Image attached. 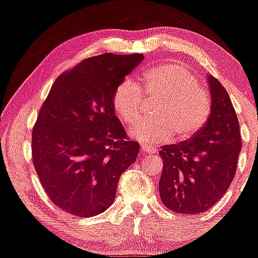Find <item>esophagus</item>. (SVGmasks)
Wrapping results in <instances>:
<instances>
[{"mask_svg":"<svg viewBox=\"0 0 258 258\" xmlns=\"http://www.w3.org/2000/svg\"><path fill=\"white\" fill-rule=\"evenodd\" d=\"M142 150L144 151V153H148V154H154L155 153V149H151L149 147H142Z\"/></svg>","mask_w":258,"mask_h":258,"instance_id":"1","label":"esophagus"}]
</instances>
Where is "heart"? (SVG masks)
Segmentation results:
<instances>
[{"label":"heart","mask_w":258,"mask_h":258,"mask_svg":"<svg viewBox=\"0 0 258 258\" xmlns=\"http://www.w3.org/2000/svg\"><path fill=\"white\" fill-rule=\"evenodd\" d=\"M145 91L142 95L141 90ZM145 98L159 102L153 115L131 130V136L142 144L168 142L175 136L187 141L206 126L212 114V99L200 80L187 68L178 63H163L142 74L141 85L131 78L117 84L111 95V105L125 125L141 119Z\"/></svg>","instance_id":"obj_1"}]
</instances>
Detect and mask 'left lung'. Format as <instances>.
I'll use <instances>...</instances> for the list:
<instances>
[{"mask_svg":"<svg viewBox=\"0 0 258 258\" xmlns=\"http://www.w3.org/2000/svg\"><path fill=\"white\" fill-rule=\"evenodd\" d=\"M212 114L196 136L160 150L163 169L160 197L176 214L207 212L220 201L234 179L241 150L237 114L222 84L208 77Z\"/></svg>","mask_w":258,"mask_h":258,"instance_id":"left-lung-1","label":"left lung"}]
</instances>
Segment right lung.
<instances>
[{
  "label": "right lung",
  "instance_id": "obj_1",
  "mask_svg": "<svg viewBox=\"0 0 258 258\" xmlns=\"http://www.w3.org/2000/svg\"><path fill=\"white\" fill-rule=\"evenodd\" d=\"M143 54H103L64 71L52 84L32 130V162L55 206L91 218L111 206L120 175L137 160L111 95Z\"/></svg>",
  "mask_w": 258,
  "mask_h": 258
}]
</instances>
